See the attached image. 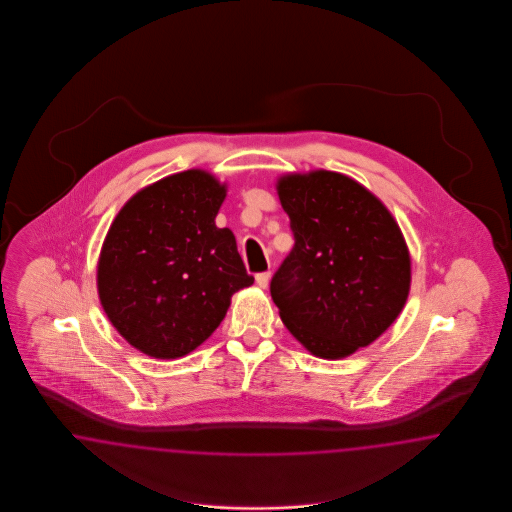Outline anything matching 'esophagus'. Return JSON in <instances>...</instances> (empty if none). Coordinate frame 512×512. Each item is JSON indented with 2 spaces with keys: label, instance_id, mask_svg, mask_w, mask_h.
<instances>
[{
  "label": "esophagus",
  "instance_id": "esophagus-1",
  "mask_svg": "<svg viewBox=\"0 0 512 512\" xmlns=\"http://www.w3.org/2000/svg\"><path fill=\"white\" fill-rule=\"evenodd\" d=\"M255 281H257V285H259L261 289H266V287H268V283H270V272H261V274H257V276H255Z\"/></svg>",
  "mask_w": 512,
  "mask_h": 512
}]
</instances>
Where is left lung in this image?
<instances>
[{"label": "left lung", "instance_id": "8db88e82", "mask_svg": "<svg viewBox=\"0 0 512 512\" xmlns=\"http://www.w3.org/2000/svg\"><path fill=\"white\" fill-rule=\"evenodd\" d=\"M278 195L295 236L270 281L279 317L315 357H349L405 306L411 259L402 231L383 202L340 172L281 176Z\"/></svg>", "mask_w": 512, "mask_h": 512}]
</instances>
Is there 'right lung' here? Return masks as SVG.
<instances>
[{
	"instance_id": "1",
	"label": "right lung",
	"mask_w": 512,
	"mask_h": 512,
	"mask_svg": "<svg viewBox=\"0 0 512 512\" xmlns=\"http://www.w3.org/2000/svg\"><path fill=\"white\" fill-rule=\"evenodd\" d=\"M227 189L191 169L140 189L112 221L97 264L110 323L154 358L184 357L208 340L249 287L234 234L217 229Z\"/></svg>"
}]
</instances>
